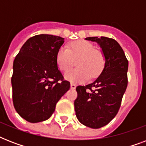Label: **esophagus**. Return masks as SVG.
Listing matches in <instances>:
<instances>
[{"instance_id": "34e87169", "label": "esophagus", "mask_w": 146, "mask_h": 146, "mask_svg": "<svg viewBox=\"0 0 146 146\" xmlns=\"http://www.w3.org/2000/svg\"><path fill=\"white\" fill-rule=\"evenodd\" d=\"M76 87V86L75 84H73V83H71L70 84V88L72 89H75Z\"/></svg>"}]
</instances>
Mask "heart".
Returning <instances> with one entry per match:
<instances>
[{"label":"heart","instance_id":"heart-1","mask_svg":"<svg viewBox=\"0 0 146 146\" xmlns=\"http://www.w3.org/2000/svg\"><path fill=\"white\" fill-rule=\"evenodd\" d=\"M76 59L78 67L65 74V78L72 82H82L89 77H97L105 65L104 54L94 48L93 44L85 40L71 42L67 45V48L60 47L56 54L57 66L62 72H66Z\"/></svg>","mask_w":146,"mask_h":146}]
</instances>
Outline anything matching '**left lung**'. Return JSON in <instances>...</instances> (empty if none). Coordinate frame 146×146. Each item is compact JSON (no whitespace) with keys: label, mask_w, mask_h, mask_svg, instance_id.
I'll use <instances>...</instances> for the list:
<instances>
[{"label":"left lung","mask_w":146,"mask_h":146,"mask_svg":"<svg viewBox=\"0 0 146 146\" xmlns=\"http://www.w3.org/2000/svg\"><path fill=\"white\" fill-rule=\"evenodd\" d=\"M97 42L105 57V65L93 82L76 87L74 102L76 117L82 124L98 129L113 120L120 109L127 87L128 60L122 48L113 38L88 37Z\"/></svg>","instance_id":"1"}]
</instances>
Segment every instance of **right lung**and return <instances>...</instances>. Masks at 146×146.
Masks as SVG:
<instances>
[{
    "label": "right lung",
    "mask_w": 146,
    "mask_h": 146,
    "mask_svg": "<svg viewBox=\"0 0 146 146\" xmlns=\"http://www.w3.org/2000/svg\"><path fill=\"white\" fill-rule=\"evenodd\" d=\"M64 38L41 34L29 38L13 61V102L19 116L30 123L48 120L70 83L58 70L56 54Z\"/></svg>",
    "instance_id": "add662e5"
}]
</instances>
